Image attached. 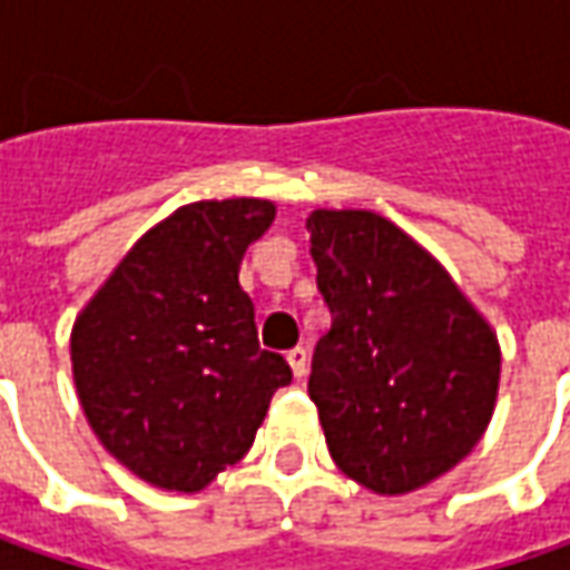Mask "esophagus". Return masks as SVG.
Segmentation results:
<instances>
[{"mask_svg": "<svg viewBox=\"0 0 570 570\" xmlns=\"http://www.w3.org/2000/svg\"><path fill=\"white\" fill-rule=\"evenodd\" d=\"M286 363H289V370H293L296 380H303V376L309 373V354H306L303 347H293V351L286 354Z\"/></svg>", "mask_w": 570, "mask_h": 570, "instance_id": "1", "label": "esophagus"}]
</instances>
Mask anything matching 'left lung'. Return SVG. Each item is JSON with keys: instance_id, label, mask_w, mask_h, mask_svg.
Returning a JSON list of instances; mask_svg holds the SVG:
<instances>
[{"instance_id": "8db88e82", "label": "left lung", "mask_w": 570, "mask_h": 570, "mask_svg": "<svg viewBox=\"0 0 570 570\" xmlns=\"http://www.w3.org/2000/svg\"><path fill=\"white\" fill-rule=\"evenodd\" d=\"M306 229L332 309L309 376L328 453L373 494H411L488 431L501 385L498 334L392 219L318 207Z\"/></svg>"}]
</instances>
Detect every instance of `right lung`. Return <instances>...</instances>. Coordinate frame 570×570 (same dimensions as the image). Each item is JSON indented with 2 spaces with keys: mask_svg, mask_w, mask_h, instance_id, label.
Instances as JSON below:
<instances>
[{
  "mask_svg": "<svg viewBox=\"0 0 570 570\" xmlns=\"http://www.w3.org/2000/svg\"><path fill=\"white\" fill-rule=\"evenodd\" d=\"M274 200L185 204L134 242L72 322L69 357L88 428L142 482L197 494L255 443L293 380L261 351L238 284Z\"/></svg>",
  "mask_w": 570,
  "mask_h": 570,
  "instance_id": "1",
  "label": "right lung"
}]
</instances>
